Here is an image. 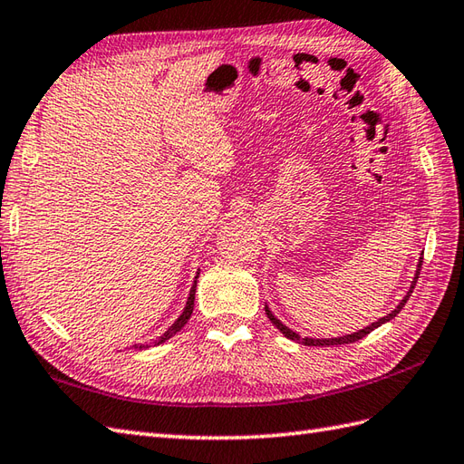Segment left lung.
Returning <instances> with one entry per match:
<instances>
[{
	"label": "left lung",
	"instance_id": "1",
	"mask_svg": "<svg viewBox=\"0 0 464 464\" xmlns=\"http://www.w3.org/2000/svg\"><path fill=\"white\" fill-rule=\"evenodd\" d=\"M420 266H423V258L419 260V264H417V272H415V277H413V282H411V287H409V292H407V295L403 297V300L399 302V305L395 307L393 312L391 314H387L385 317H381V319H377V322H373L372 325H367V327H363V329H359V332H355V334H349V335H343V337H332V339H314V337H302L300 334H295V332H292L290 327H285L280 319H277L274 314H272V310L270 307L266 305V315L270 317V322L280 329V332L287 337V339H292V342H295V343H304V345H315V347H324V345H343V343H353V342H359V339H363L367 334H372L375 327H379V325H383L385 322H391V319H393L401 310H403L405 307V304H407V300L411 297V294H413V290H415V284H417V280H419V274H420Z\"/></svg>",
	"mask_w": 464,
	"mask_h": 464
}]
</instances>
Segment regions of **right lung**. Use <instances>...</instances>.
<instances>
[{
  "mask_svg": "<svg viewBox=\"0 0 464 464\" xmlns=\"http://www.w3.org/2000/svg\"><path fill=\"white\" fill-rule=\"evenodd\" d=\"M198 274H200V270H198ZM198 274H197V277H194V284H192V287H190V295H188V300H187V305H184V310H182V314L179 315V319L177 322H174L167 332H164L157 342H154V345H159V343H164L167 342V339H170L172 335H177L180 329L187 325V322L190 319V315H192V310H194V294H197V280H198ZM135 349H145V347H149V345H145V343H137V345H132Z\"/></svg>",
  "mask_w": 464,
  "mask_h": 464,
  "instance_id": "add662e5",
  "label": "right lung"
}]
</instances>
